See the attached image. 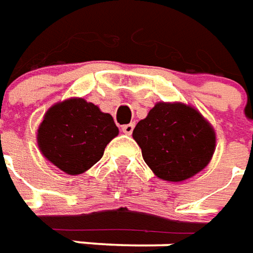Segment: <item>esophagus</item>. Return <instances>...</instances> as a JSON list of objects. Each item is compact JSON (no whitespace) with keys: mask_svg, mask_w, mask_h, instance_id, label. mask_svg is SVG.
I'll return each mask as SVG.
<instances>
[{"mask_svg":"<svg viewBox=\"0 0 253 253\" xmlns=\"http://www.w3.org/2000/svg\"><path fill=\"white\" fill-rule=\"evenodd\" d=\"M132 130H134V125L132 123H130V125H125V126H122V131L125 132V134H131Z\"/></svg>","mask_w":253,"mask_h":253,"instance_id":"34e87169","label":"esophagus"}]
</instances>
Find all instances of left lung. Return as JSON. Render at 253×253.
Listing matches in <instances>:
<instances>
[{
	"label": "left lung",
	"mask_w": 253,
	"mask_h": 253,
	"mask_svg": "<svg viewBox=\"0 0 253 253\" xmlns=\"http://www.w3.org/2000/svg\"><path fill=\"white\" fill-rule=\"evenodd\" d=\"M132 138L155 175L169 182L185 181L206 169L216 142L210 122L182 102H157L137 123Z\"/></svg>",
	"instance_id": "1"
}]
</instances>
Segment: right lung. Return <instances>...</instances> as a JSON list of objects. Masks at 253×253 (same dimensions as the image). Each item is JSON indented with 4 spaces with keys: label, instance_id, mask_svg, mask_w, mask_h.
Segmentation results:
<instances>
[{
    "label": "right lung",
    "instance_id": "right-lung-1",
    "mask_svg": "<svg viewBox=\"0 0 253 253\" xmlns=\"http://www.w3.org/2000/svg\"><path fill=\"white\" fill-rule=\"evenodd\" d=\"M119 134L114 118L93 102L68 98L47 109L37 141L41 153L70 175L82 174L100 160Z\"/></svg>",
    "mask_w": 253,
    "mask_h": 253
}]
</instances>
